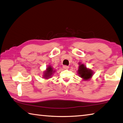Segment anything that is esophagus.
<instances>
[{
	"mask_svg": "<svg viewBox=\"0 0 123 123\" xmlns=\"http://www.w3.org/2000/svg\"><path fill=\"white\" fill-rule=\"evenodd\" d=\"M63 68L64 69H65V70H66V69H68V66H66V65H64L63 66Z\"/></svg>",
	"mask_w": 123,
	"mask_h": 123,
	"instance_id": "obj_1",
	"label": "esophagus"
}]
</instances>
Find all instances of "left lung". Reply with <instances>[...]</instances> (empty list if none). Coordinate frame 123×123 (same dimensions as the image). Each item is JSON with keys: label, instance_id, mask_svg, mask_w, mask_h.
<instances>
[{"label": "left lung", "instance_id": "8db88e82", "mask_svg": "<svg viewBox=\"0 0 123 123\" xmlns=\"http://www.w3.org/2000/svg\"><path fill=\"white\" fill-rule=\"evenodd\" d=\"M78 73L79 77L82 78L84 80H89L93 75L92 71L86 68V67L83 64H79Z\"/></svg>", "mask_w": 123, "mask_h": 123}]
</instances>
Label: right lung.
<instances>
[{
  "label": "right lung",
  "instance_id": "right-lung-1",
  "mask_svg": "<svg viewBox=\"0 0 123 123\" xmlns=\"http://www.w3.org/2000/svg\"><path fill=\"white\" fill-rule=\"evenodd\" d=\"M55 72V70H53V68L51 66H49L48 68H46V70L44 72V78L46 79H48L52 76L54 72Z\"/></svg>",
  "mask_w": 123,
  "mask_h": 123
}]
</instances>
